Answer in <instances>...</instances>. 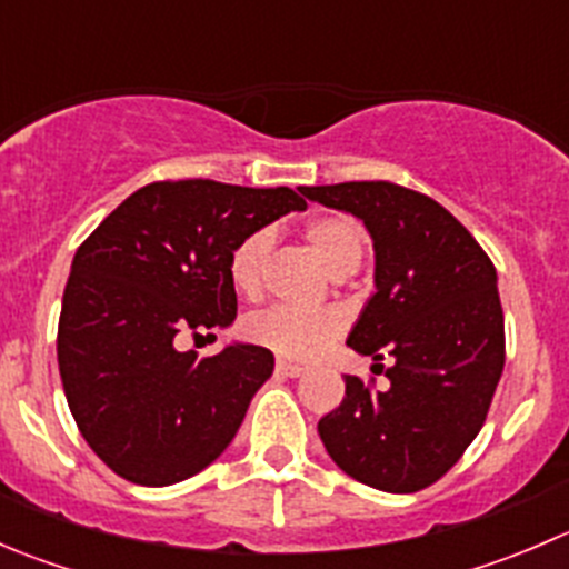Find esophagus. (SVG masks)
Here are the masks:
<instances>
[{
    "mask_svg": "<svg viewBox=\"0 0 569 569\" xmlns=\"http://www.w3.org/2000/svg\"><path fill=\"white\" fill-rule=\"evenodd\" d=\"M274 371H278L280 377H302L306 375V366L289 363V360H278V363H274Z\"/></svg>",
    "mask_w": 569,
    "mask_h": 569,
    "instance_id": "34e87169",
    "label": "esophagus"
}]
</instances>
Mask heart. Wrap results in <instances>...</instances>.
<instances>
[{
	"mask_svg": "<svg viewBox=\"0 0 569 569\" xmlns=\"http://www.w3.org/2000/svg\"><path fill=\"white\" fill-rule=\"evenodd\" d=\"M308 248L327 267L332 278H347L363 258V233L347 214H325L306 226ZM272 252V233L256 231L231 252V283L239 295L258 297ZM343 321L336 311H295L274 306L248 319V336L283 358L308 360L319 355L341 332Z\"/></svg>",
	"mask_w": 569,
	"mask_h": 569,
	"instance_id": "obj_1",
	"label": "heart"
}]
</instances>
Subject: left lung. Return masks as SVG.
Here are the masks:
<instances>
[{"label":"left lung","mask_w":569,"mask_h":569,"mask_svg":"<svg viewBox=\"0 0 569 569\" xmlns=\"http://www.w3.org/2000/svg\"><path fill=\"white\" fill-rule=\"evenodd\" d=\"M302 194L369 231L375 295L347 343L393 360L386 391L343 380V401L319 421L321 443L343 473L375 490H423L473 443L501 380L496 267L457 217L399 183L347 181Z\"/></svg>","instance_id":"obj_1"}]
</instances>
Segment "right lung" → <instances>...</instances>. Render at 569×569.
Masks as SVG:
<instances>
[{
    "label": "right lung",
    "mask_w": 569,
    "mask_h": 569,
    "mask_svg": "<svg viewBox=\"0 0 569 569\" xmlns=\"http://www.w3.org/2000/svg\"><path fill=\"white\" fill-rule=\"evenodd\" d=\"M302 209L289 187L157 181L129 194L77 250L57 327L62 391L90 449L126 481L189 479L239 432L272 377V352L233 341L198 358L176 341L233 325L231 252Z\"/></svg>",
    "instance_id": "obj_1"
}]
</instances>
